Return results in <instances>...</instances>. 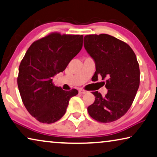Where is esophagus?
<instances>
[{
  "mask_svg": "<svg viewBox=\"0 0 157 157\" xmlns=\"http://www.w3.org/2000/svg\"><path fill=\"white\" fill-rule=\"evenodd\" d=\"M86 92H86V91L82 90V89H79V94H86Z\"/></svg>",
  "mask_w": 157,
  "mask_h": 157,
  "instance_id": "34e87169",
  "label": "esophagus"
}]
</instances>
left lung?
I'll list each match as a JSON object with an SVG mask.
<instances>
[{"instance_id": "left-lung-1", "label": "left lung", "mask_w": 157, "mask_h": 157, "mask_svg": "<svg viewBox=\"0 0 157 157\" xmlns=\"http://www.w3.org/2000/svg\"><path fill=\"white\" fill-rule=\"evenodd\" d=\"M85 50L94 60V77L106 79L105 97L94 92V102L87 108L93 119L100 123L117 121L130 108L140 86V67L129 45L106 34L84 37ZM105 84V82H104Z\"/></svg>"}]
</instances>
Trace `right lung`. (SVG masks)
Returning <instances> with one entry per match:
<instances>
[{
  "instance_id": "right-lung-1",
  "label": "right lung",
  "mask_w": 157,
  "mask_h": 157,
  "mask_svg": "<svg viewBox=\"0 0 157 157\" xmlns=\"http://www.w3.org/2000/svg\"><path fill=\"white\" fill-rule=\"evenodd\" d=\"M82 35L51 33L34 41L20 63L17 86L25 108L37 121L53 123L64 116L78 91L63 90L52 82L82 47Z\"/></svg>"
}]
</instances>
